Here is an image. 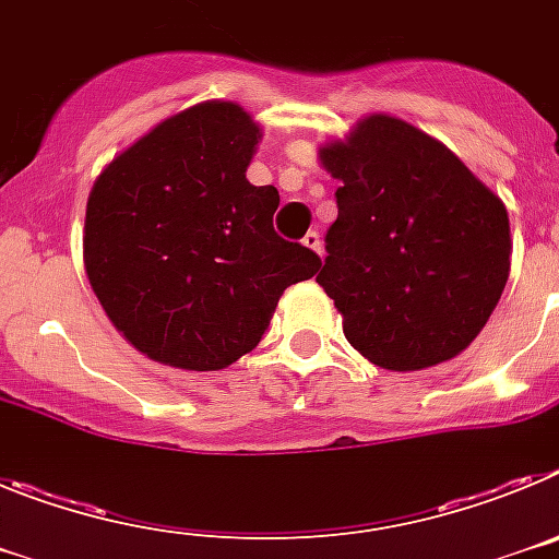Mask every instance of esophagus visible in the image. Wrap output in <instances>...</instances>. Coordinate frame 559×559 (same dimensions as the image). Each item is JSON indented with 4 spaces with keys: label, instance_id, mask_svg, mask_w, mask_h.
<instances>
[{
    "label": "esophagus",
    "instance_id": "34e87169",
    "mask_svg": "<svg viewBox=\"0 0 559 559\" xmlns=\"http://www.w3.org/2000/svg\"><path fill=\"white\" fill-rule=\"evenodd\" d=\"M302 243L308 246L310 251H316V254H322V235H319V231H308Z\"/></svg>",
    "mask_w": 559,
    "mask_h": 559
}]
</instances>
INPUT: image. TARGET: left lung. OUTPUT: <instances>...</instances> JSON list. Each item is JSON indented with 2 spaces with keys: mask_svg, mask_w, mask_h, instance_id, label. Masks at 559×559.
Segmentation results:
<instances>
[{
  "mask_svg": "<svg viewBox=\"0 0 559 559\" xmlns=\"http://www.w3.org/2000/svg\"><path fill=\"white\" fill-rule=\"evenodd\" d=\"M341 181L316 276L344 335L374 367L417 372L481 333L510 276V215L451 147L369 114L319 147Z\"/></svg>",
  "mask_w": 559,
  "mask_h": 559,
  "instance_id": "1",
  "label": "left lung"
}]
</instances>
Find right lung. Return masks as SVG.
<instances>
[{"mask_svg":"<svg viewBox=\"0 0 559 559\" xmlns=\"http://www.w3.org/2000/svg\"><path fill=\"white\" fill-rule=\"evenodd\" d=\"M260 136L237 103H199L114 156L88 192V283L151 360L229 367L260 344L283 290L322 265L274 231L276 187L246 179Z\"/></svg>","mask_w":559,"mask_h":559,"instance_id":"1","label":"right lung"}]
</instances>
